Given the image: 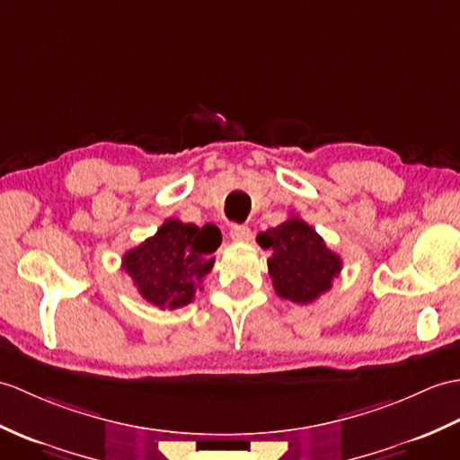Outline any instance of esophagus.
<instances>
[{"label":"esophagus","mask_w":460,"mask_h":460,"mask_svg":"<svg viewBox=\"0 0 460 460\" xmlns=\"http://www.w3.org/2000/svg\"><path fill=\"white\" fill-rule=\"evenodd\" d=\"M229 234H231V239L234 243H247L252 237V233H251V229L247 226H233Z\"/></svg>","instance_id":"esophagus-1"}]
</instances>
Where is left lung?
Wrapping results in <instances>:
<instances>
[{
	"label": "left lung",
	"instance_id": "1",
	"mask_svg": "<svg viewBox=\"0 0 460 460\" xmlns=\"http://www.w3.org/2000/svg\"><path fill=\"white\" fill-rule=\"evenodd\" d=\"M256 243L272 251L269 274L276 294L294 304H312L329 292L343 266L341 256L327 249L315 229L297 216L259 233Z\"/></svg>",
	"mask_w": 460,
	"mask_h": 460
}]
</instances>
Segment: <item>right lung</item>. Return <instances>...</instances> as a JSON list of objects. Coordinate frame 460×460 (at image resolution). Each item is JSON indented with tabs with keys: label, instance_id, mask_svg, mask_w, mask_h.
<instances>
[{
	"label": "right lung",
	"instance_id": "add662e5",
	"mask_svg": "<svg viewBox=\"0 0 460 460\" xmlns=\"http://www.w3.org/2000/svg\"><path fill=\"white\" fill-rule=\"evenodd\" d=\"M219 244L221 231L211 223L198 227L166 219L153 237L123 254V270L148 304L178 309L194 300L198 288L201 290Z\"/></svg>",
	"mask_w": 460,
	"mask_h": 460
}]
</instances>
